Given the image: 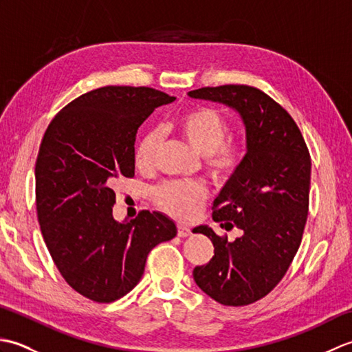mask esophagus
Instances as JSON below:
<instances>
[{
  "label": "esophagus",
  "mask_w": 352,
  "mask_h": 352,
  "mask_svg": "<svg viewBox=\"0 0 352 352\" xmlns=\"http://www.w3.org/2000/svg\"><path fill=\"white\" fill-rule=\"evenodd\" d=\"M177 230H178V236H180V237H188L190 234V228L183 226V223H178Z\"/></svg>",
  "instance_id": "esophagus-1"
}]
</instances>
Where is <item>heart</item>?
I'll use <instances>...</instances> for the list:
<instances>
[{
	"label": "heart",
	"instance_id": "b5f03b06",
	"mask_svg": "<svg viewBox=\"0 0 352 352\" xmlns=\"http://www.w3.org/2000/svg\"><path fill=\"white\" fill-rule=\"evenodd\" d=\"M175 131L193 151L204 157L206 170L214 180L223 182L234 174L242 162L241 142H226L228 124L214 109L193 107L178 116ZM160 146L159 133L151 131L139 140L134 162L142 170L154 166ZM207 199V189L201 183H164L154 190V201L163 212L178 219H192Z\"/></svg>",
	"mask_w": 352,
	"mask_h": 352
}]
</instances>
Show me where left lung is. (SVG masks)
Here are the masks:
<instances>
[{
  "instance_id": "obj_1",
  "label": "left lung",
  "mask_w": 352,
  "mask_h": 352,
  "mask_svg": "<svg viewBox=\"0 0 352 352\" xmlns=\"http://www.w3.org/2000/svg\"><path fill=\"white\" fill-rule=\"evenodd\" d=\"M236 110L246 154L213 203L214 222L242 230L230 242L208 226L193 228L214 246L207 265L193 269L198 287L223 305H248L266 296L300 248L309 214L311 160L294 119L260 89L245 85L201 87L188 94Z\"/></svg>"
}]
</instances>
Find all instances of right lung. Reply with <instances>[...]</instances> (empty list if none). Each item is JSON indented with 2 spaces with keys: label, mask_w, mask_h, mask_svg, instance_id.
<instances>
[{
  "label": "right lung",
  "mask_w": 352,
  "mask_h": 352,
  "mask_svg": "<svg viewBox=\"0 0 352 352\" xmlns=\"http://www.w3.org/2000/svg\"><path fill=\"white\" fill-rule=\"evenodd\" d=\"M174 100L151 87H100L63 107L43 134L34 169L43 241L65 281L95 302L129 294L149 251L177 236L160 212L122 222L111 214L116 178L134 175L139 126Z\"/></svg>",
  "instance_id": "1"
}]
</instances>
